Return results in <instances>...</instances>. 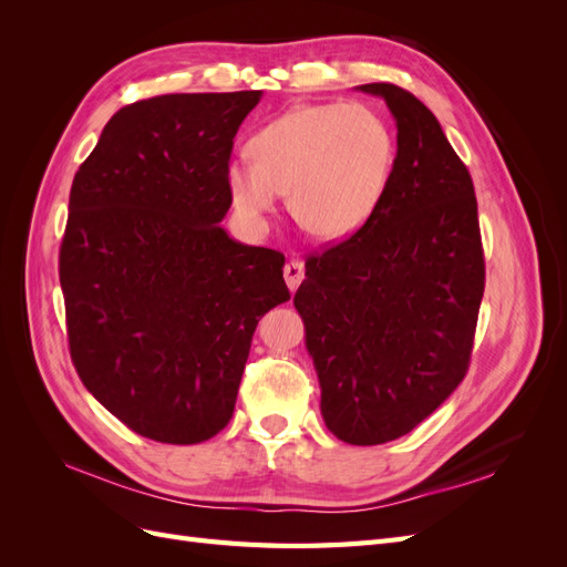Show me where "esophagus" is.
I'll return each mask as SVG.
<instances>
[{
    "label": "esophagus",
    "instance_id": "obj_1",
    "mask_svg": "<svg viewBox=\"0 0 567 567\" xmlns=\"http://www.w3.org/2000/svg\"><path fill=\"white\" fill-rule=\"evenodd\" d=\"M284 279H286V286L290 293H296L300 281L305 279V265L300 260H290L286 267H284Z\"/></svg>",
    "mask_w": 567,
    "mask_h": 567
}]
</instances>
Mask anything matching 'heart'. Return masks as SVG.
Listing matches in <instances>:
<instances>
[{"label":"heart","mask_w":567,"mask_h":567,"mask_svg":"<svg viewBox=\"0 0 567 567\" xmlns=\"http://www.w3.org/2000/svg\"><path fill=\"white\" fill-rule=\"evenodd\" d=\"M252 163L236 161L225 182L234 210L262 225L281 194L298 225L323 241L354 234L379 208L394 161L388 120L364 104L300 106L248 140Z\"/></svg>","instance_id":"obj_1"}]
</instances>
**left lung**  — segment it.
Listing matches in <instances>:
<instances>
[{
	"mask_svg": "<svg viewBox=\"0 0 567 567\" xmlns=\"http://www.w3.org/2000/svg\"><path fill=\"white\" fill-rule=\"evenodd\" d=\"M398 156L364 227L305 265L293 298L321 416L348 444L398 440L433 414L468 371L485 257L466 165L437 117L390 82Z\"/></svg>",
	"mask_w": 567,
	"mask_h": 567,
	"instance_id": "obj_1",
	"label": "left lung"
}]
</instances>
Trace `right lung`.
Segmentation results:
<instances>
[{
  "mask_svg": "<svg viewBox=\"0 0 567 567\" xmlns=\"http://www.w3.org/2000/svg\"><path fill=\"white\" fill-rule=\"evenodd\" d=\"M260 99L136 101L109 120L73 179L59 255L68 346L84 388L148 440L217 435L257 321L290 300L284 255L219 227L234 136Z\"/></svg>",
  "mask_w": 567,
  "mask_h": 567,
  "instance_id": "add662e5",
  "label": "right lung"
}]
</instances>
